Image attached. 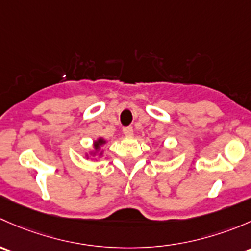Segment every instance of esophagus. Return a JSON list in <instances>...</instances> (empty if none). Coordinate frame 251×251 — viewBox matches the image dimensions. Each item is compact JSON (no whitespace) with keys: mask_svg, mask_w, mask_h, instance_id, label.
I'll return each instance as SVG.
<instances>
[{"mask_svg":"<svg viewBox=\"0 0 251 251\" xmlns=\"http://www.w3.org/2000/svg\"><path fill=\"white\" fill-rule=\"evenodd\" d=\"M123 133H125V135L126 136H131L134 133L133 126H125V128H123Z\"/></svg>","mask_w":251,"mask_h":251,"instance_id":"obj_1","label":"esophagus"}]
</instances>
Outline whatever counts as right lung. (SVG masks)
<instances>
[{"instance_id":"1","label":"right lung","mask_w":251,"mask_h":251,"mask_svg":"<svg viewBox=\"0 0 251 251\" xmlns=\"http://www.w3.org/2000/svg\"><path fill=\"white\" fill-rule=\"evenodd\" d=\"M105 143H106V141H105L102 138H99V139H98V140H95L94 144H93V147H94V151H93L90 154H93V156H97V154L99 153V156H101V152H99L100 151V147H101Z\"/></svg>"}]
</instances>
